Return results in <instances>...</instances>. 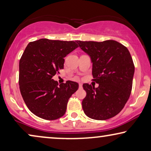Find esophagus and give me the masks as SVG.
<instances>
[{
    "instance_id": "obj_1",
    "label": "esophagus",
    "mask_w": 151,
    "mask_h": 151,
    "mask_svg": "<svg viewBox=\"0 0 151 151\" xmlns=\"http://www.w3.org/2000/svg\"><path fill=\"white\" fill-rule=\"evenodd\" d=\"M82 84L81 83H79V88H82Z\"/></svg>"
}]
</instances>
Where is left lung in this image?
Masks as SVG:
<instances>
[{
	"instance_id": "8db88e82",
	"label": "left lung",
	"mask_w": 151,
	"mask_h": 151,
	"mask_svg": "<svg viewBox=\"0 0 151 151\" xmlns=\"http://www.w3.org/2000/svg\"><path fill=\"white\" fill-rule=\"evenodd\" d=\"M77 42L90 55L93 80L99 84L98 88L87 83L82 85L86 92L82 102L84 112L97 120L110 119L122 110L131 95L135 71L131 55L115 40Z\"/></svg>"
}]
</instances>
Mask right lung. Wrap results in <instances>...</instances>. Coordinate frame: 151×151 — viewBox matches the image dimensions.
<instances>
[{"label": "right lung", "mask_w": 151, "mask_h": 151, "mask_svg": "<svg viewBox=\"0 0 151 151\" xmlns=\"http://www.w3.org/2000/svg\"><path fill=\"white\" fill-rule=\"evenodd\" d=\"M78 47L74 41L42 38L27 46L19 62L20 93L28 109L47 120L63 116L67 102L78 88L76 82L60 84L52 79L64 68V58Z\"/></svg>", "instance_id": "right-lung-1"}]
</instances>
